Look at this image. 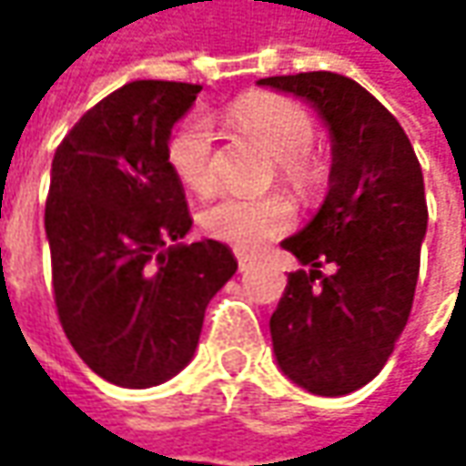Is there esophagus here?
<instances>
[{
  "label": "esophagus",
  "instance_id": "34e87169",
  "mask_svg": "<svg viewBox=\"0 0 466 466\" xmlns=\"http://www.w3.org/2000/svg\"><path fill=\"white\" fill-rule=\"evenodd\" d=\"M254 267V261L248 259V257H243V254H238V272H248Z\"/></svg>",
  "mask_w": 466,
  "mask_h": 466
}]
</instances>
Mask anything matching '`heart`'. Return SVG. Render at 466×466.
<instances>
[{
  "label": "heart",
  "mask_w": 466,
  "mask_h": 466,
  "mask_svg": "<svg viewBox=\"0 0 466 466\" xmlns=\"http://www.w3.org/2000/svg\"><path fill=\"white\" fill-rule=\"evenodd\" d=\"M228 121L248 132L278 160L279 176L298 188L311 187L319 168L309 160L316 124L306 108L275 96H246L228 108ZM168 163L176 178L197 194L218 184V135L212 121L194 114L178 124L168 142ZM296 209L285 197L223 194L202 207L199 228L209 238L238 251H259L264 243L288 233Z\"/></svg>",
  "instance_id": "b5f03b06"
}]
</instances>
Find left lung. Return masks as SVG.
<instances>
[{
	"label": "left lung",
	"instance_id": "obj_1",
	"mask_svg": "<svg viewBox=\"0 0 466 466\" xmlns=\"http://www.w3.org/2000/svg\"><path fill=\"white\" fill-rule=\"evenodd\" d=\"M257 85L306 100L329 132V191L282 241L309 269L288 275L269 331L293 384L342 397L379 376L407 327L428 228L420 163L400 121L350 77L303 72Z\"/></svg>",
	"mask_w": 466,
	"mask_h": 466
}]
</instances>
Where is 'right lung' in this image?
<instances>
[{"label":"right lung","instance_id":"add662e5","mask_svg":"<svg viewBox=\"0 0 466 466\" xmlns=\"http://www.w3.org/2000/svg\"><path fill=\"white\" fill-rule=\"evenodd\" d=\"M199 90L129 82L72 127L51 163L46 238L59 321L85 366L124 389L188 366L207 303L238 269L225 243H178L191 218L168 142Z\"/></svg>","mask_w":466,"mask_h":466}]
</instances>
